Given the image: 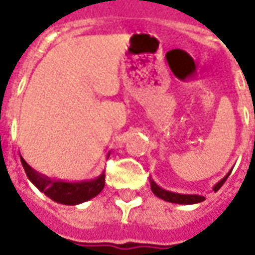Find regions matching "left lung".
<instances>
[{"label": "left lung", "mask_w": 255, "mask_h": 255, "mask_svg": "<svg viewBox=\"0 0 255 255\" xmlns=\"http://www.w3.org/2000/svg\"><path fill=\"white\" fill-rule=\"evenodd\" d=\"M231 171L225 175L219 183H216L213 187V191H219L221 186L224 184L225 180L228 179L230 176ZM150 187H151V191L154 194L155 197L161 198V199H164L166 202H172V203H180V205H192V203H199L205 201V197L203 195H198V194H177V192H172L168 191V190H164V188H161L160 186H157L155 182L153 179H150Z\"/></svg>", "instance_id": "1"}]
</instances>
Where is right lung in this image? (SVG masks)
Wrapping results in <instances>:
<instances>
[{
    "label": "right lung",
    "instance_id": "add662e5",
    "mask_svg": "<svg viewBox=\"0 0 255 255\" xmlns=\"http://www.w3.org/2000/svg\"><path fill=\"white\" fill-rule=\"evenodd\" d=\"M20 160H21V165L24 168L25 175L30 179V182L46 197L57 203L79 205V203H83L91 198L97 197L105 187V173L104 172L100 176L91 179V180L67 183L61 182V180H53L50 177L36 172L25 162L23 157H20Z\"/></svg>",
    "mask_w": 255,
    "mask_h": 255
}]
</instances>
